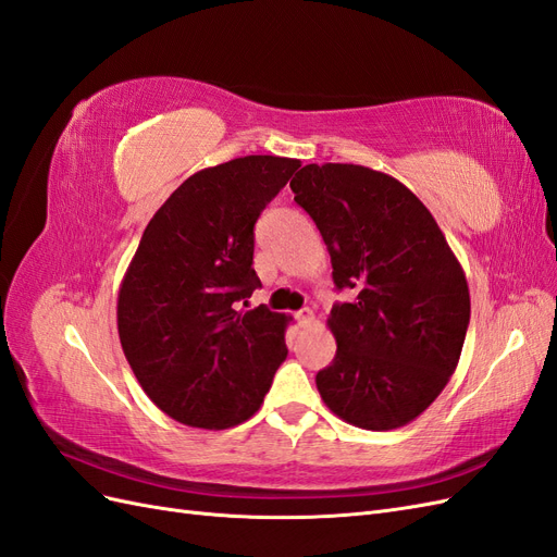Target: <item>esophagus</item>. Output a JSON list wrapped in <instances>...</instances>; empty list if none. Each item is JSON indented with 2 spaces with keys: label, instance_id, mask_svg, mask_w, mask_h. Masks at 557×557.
Listing matches in <instances>:
<instances>
[{
  "label": "esophagus",
  "instance_id": "34e87169",
  "mask_svg": "<svg viewBox=\"0 0 557 557\" xmlns=\"http://www.w3.org/2000/svg\"><path fill=\"white\" fill-rule=\"evenodd\" d=\"M297 320H299V325H301V327L311 325V323H313V311H311V309H301V311H297Z\"/></svg>",
  "mask_w": 557,
  "mask_h": 557
}]
</instances>
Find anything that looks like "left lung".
Listing matches in <instances>:
<instances>
[{"instance_id":"obj_1","label":"left lung","mask_w":557,"mask_h":557,"mask_svg":"<svg viewBox=\"0 0 557 557\" xmlns=\"http://www.w3.org/2000/svg\"><path fill=\"white\" fill-rule=\"evenodd\" d=\"M295 201L323 234L332 278L352 297L327 325L336 356L318 393L346 423L385 432L411 423L450 381L469 325L458 258L407 185L362 164H307Z\"/></svg>"}]
</instances>
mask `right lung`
Instances as JSON below:
<instances>
[{
    "mask_svg": "<svg viewBox=\"0 0 557 557\" xmlns=\"http://www.w3.org/2000/svg\"><path fill=\"white\" fill-rule=\"evenodd\" d=\"M299 160L246 156L185 178L150 218L117 293V334L144 393L183 425L227 430L262 407L290 318L264 305L252 227Z\"/></svg>",
    "mask_w": 557,
    "mask_h": 557,
    "instance_id": "add662e5",
    "label": "right lung"
}]
</instances>
